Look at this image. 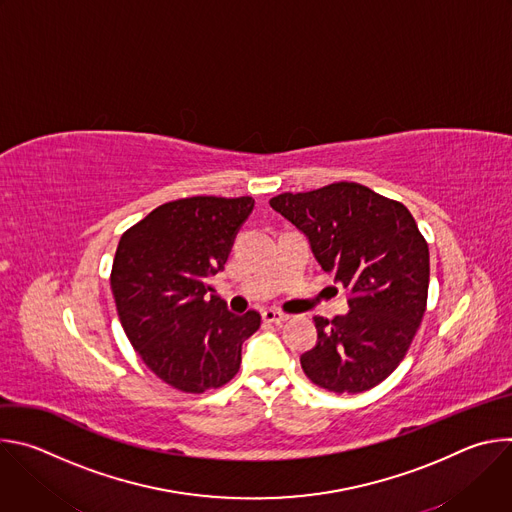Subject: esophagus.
<instances>
[{
    "label": "esophagus",
    "instance_id": "esophagus-1",
    "mask_svg": "<svg viewBox=\"0 0 512 512\" xmlns=\"http://www.w3.org/2000/svg\"><path fill=\"white\" fill-rule=\"evenodd\" d=\"M261 318H263V322H269V324H281V322L287 320V316L277 312V310H263Z\"/></svg>",
    "mask_w": 512,
    "mask_h": 512
}]
</instances>
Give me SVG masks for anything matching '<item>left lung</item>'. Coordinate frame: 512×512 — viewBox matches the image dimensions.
<instances>
[{"label": "left lung", "mask_w": 512, "mask_h": 512, "mask_svg": "<svg viewBox=\"0 0 512 512\" xmlns=\"http://www.w3.org/2000/svg\"><path fill=\"white\" fill-rule=\"evenodd\" d=\"M271 208L302 231L324 271L348 291V312L316 316L318 342L300 356L306 377L330 393H362L407 354L429 287V249L411 212L356 182L283 192Z\"/></svg>", "instance_id": "left-lung-1"}]
</instances>
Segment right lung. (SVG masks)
<instances>
[{
	"instance_id": "right-lung-1",
	"label": "right lung",
	"mask_w": 512,
	"mask_h": 512,
	"mask_svg": "<svg viewBox=\"0 0 512 512\" xmlns=\"http://www.w3.org/2000/svg\"><path fill=\"white\" fill-rule=\"evenodd\" d=\"M255 200L192 196L166 202L123 233L111 269L121 326L156 377L184 393L229 383L261 316L229 312L208 279L225 269Z\"/></svg>"
}]
</instances>
